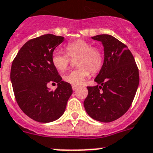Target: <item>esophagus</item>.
<instances>
[{"label": "esophagus", "mask_w": 153, "mask_h": 153, "mask_svg": "<svg viewBox=\"0 0 153 153\" xmlns=\"http://www.w3.org/2000/svg\"><path fill=\"white\" fill-rule=\"evenodd\" d=\"M78 88H79V86H75V85H72V89H73V91H76Z\"/></svg>", "instance_id": "obj_1"}]
</instances>
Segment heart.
<instances>
[{"label":"heart","instance_id":"obj_1","mask_svg":"<svg viewBox=\"0 0 153 153\" xmlns=\"http://www.w3.org/2000/svg\"><path fill=\"white\" fill-rule=\"evenodd\" d=\"M67 54L55 50L51 54V63L59 71H64L69 66L70 58L78 57L77 69L72 70L63 76L65 82L71 85H81L89 77L91 71L97 73L103 65L104 56L97 47H92L91 43L84 39L71 42L66 48Z\"/></svg>","mask_w":153,"mask_h":153}]
</instances>
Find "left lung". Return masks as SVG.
I'll use <instances>...</instances> for the list:
<instances>
[{
    "label": "left lung",
    "mask_w": 153,
    "mask_h": 153,
    "mask_svg": "<svg viewBox=\"0 0 153 153\" xmlns=\"http://www.w3.org/2000/svg\"><path fill=\"white\" fill-rule=\"evenodd\" d=\"M102 42L104 62L94 79L95 86H87L84 101L88 115L101 122H111L126 114L139 85V71L126 44L110 35L92 37Z\"/></svg>",
    "instance_id": "1"
}]
</instances>
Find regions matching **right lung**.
<instances>
[{"mask_svg":"<svg viewBox=\"0 0 153 153\" xmlns=\"http://www.w3.org/2000/svg\"><path fill=\"white\" fill-rule=\"evenodd\" d=\"M64 37L43 35L30 39L18 51L11 67L10 79L18 105L30 118L42 123L57 120L64 113L72 94L71 85L51 63V54ZM56 82L50 91L46 85Z\"/></svg>","mask_w":153,"mask_h":153,"instance_id":"obj_1","label":"right lung"}]
</instances>
